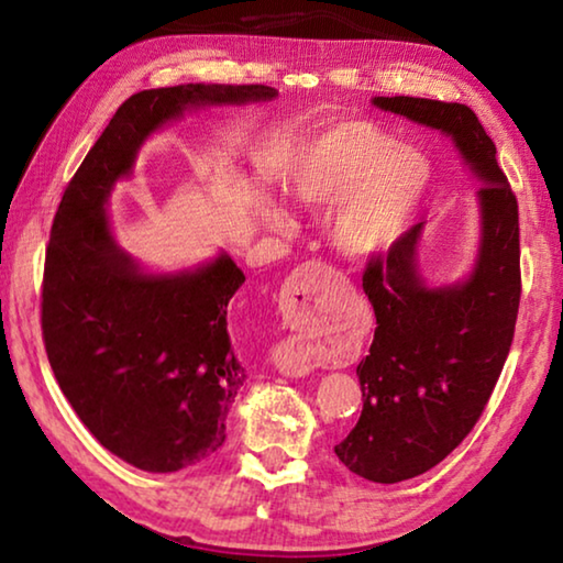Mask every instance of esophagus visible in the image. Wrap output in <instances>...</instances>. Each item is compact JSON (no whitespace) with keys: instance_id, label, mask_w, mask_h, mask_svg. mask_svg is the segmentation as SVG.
<instances>
[{"instance_id":"obj_1","label":"esophagus","mask_w":563,"mask_h":563,"mask_svg":"<svg viewBox=\"0 0 563 563\" xmlns=\"http://www.w3.org/2000/svg\"><path fill=\"white\" fill-rule=\"evenodd\" d=\"M280 367L288 375H308L316 365H312L310 360L302 357V352H300L298 345H295V342H288V345H285V350H283Z\"/></svg>"}]
</instances>
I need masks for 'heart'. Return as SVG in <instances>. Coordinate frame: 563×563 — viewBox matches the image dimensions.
Wrapping results in <instances>:
<instances>
[{"label": "heart", "instance_id": "heart-1", "mask_svg": "<svg viewBox=\"0 0 563 563\" xmlns=\"http://www.w3.org/2000/svg\"><path fill=\"white\" fill-rule=\"evenodd\" d=\"M430 184V166L412 148L397 146L375 123L338 121L290 178V194L308 208H340L330 225L332 245L350 261L385 255L407 233ZM280 228L283 211L268 208Z\"/></svg>", "mask_w": 563, "mask_h": 563}]
</instances>
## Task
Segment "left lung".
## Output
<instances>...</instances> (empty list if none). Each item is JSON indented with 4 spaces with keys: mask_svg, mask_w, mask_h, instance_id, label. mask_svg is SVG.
<instances>
[{
    "mask_svg": "<svg viewBox=\"0 0 563 563\" xmlns=\"http://www.w3.org/2000/svg\"><path fill=\"white\" fill-rule=\"evenodd\" d=\"M375 103L452 136L482 180L479 258L464 283L427 288L419 278L424 223L362 273L377 328L357 365L362 415L335 454L357 476L395 484L456 450L494 393L521 298L519 203L497 164V146L470 107L415 97H375Z\"/></svg>",
    "mask_w": 563,
    "mask_h": 563,
    "instance_id": "1",
    "label": "left lung"
}]
</instances>
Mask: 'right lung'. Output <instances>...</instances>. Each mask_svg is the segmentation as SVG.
I'll use <instances>...</instances> for the list:
<instances>
[{"mask_svg": "<svg viewBox=\"0 0 563 563\" xmlns=\"http://www.w3.org/2000/svg\"><path fill=\"white\" fill-rule=\"evenodd\" d=\"M275 93L263 84L133 93L56 208L42 280L46 357L84 427L144 472L186 470L223 446L228 409L245 383L225 316L245 275L228 255L194 273L144 275L113 243L103 206L151 131L186 109Z\"/></svg>", "mask_w": 563, "mask_h": 563, "instance_id": "add662e5", "label": "right lung"}]
</instances>
